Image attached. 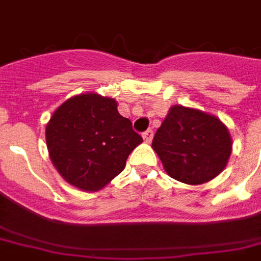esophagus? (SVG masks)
<instances>
[{"label":"esophagus","mask_w":261,"mask_h":261,"mask_svg":"<svg viewBox=\"0 0 261 261\" xmlns=\"http://www.w3.org/2000/svg\"><path fill=\"white\" fill-rule=\"evenodd\" d=\"M153 137V131L152 130H147L142 133V138H144V141L145 142H151Z\"/></svg>","instance_id":"1"}]
</instances>
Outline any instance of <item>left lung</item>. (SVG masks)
Instances as JSON below:
<instances>
[{"label":"left lung","mask_w":261,"mask_h":261,"mask_svg":"<svg viewBox=\"0 0 261 261\" xmlns=\"http://www.w3.org/2000/svg\"><path fill=\"white\" fill-rule=\"evenodd\" d=\"M166 173L187 185H201L219 175L229 159V131L215 116L173 106L152 140Z\"/></svg>","instance_id":"left-lung-1"}]
</instances>
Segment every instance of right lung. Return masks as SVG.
<instances>
[{
    "label": "right lung",
    "mask_w": 261,
    "mask_h": 261,
    "mask_svg": "<svg viewBox=\"0 0 261 261\" xmlns=\"http://www.w3.org/2000/svg\"><path fill=\"white\" fill-rule=\"evenodd\" d=\"M50 159L72 186L97 192L121 173L142 137L112 97L84 93L68 99L46 127Z\"/></svg>",
    "instance_id": "right-lung-1"
}]
</instances>
